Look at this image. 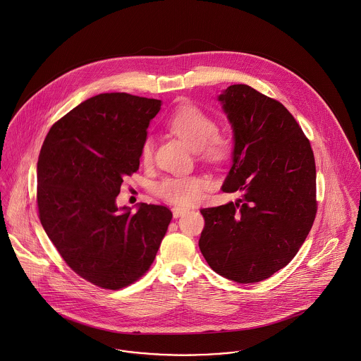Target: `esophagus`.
<instances>
[{
	"label": "esophagus",
	"instance_id": "34e87169",
	"mask_svg": "<svg viewBox=\"0 0 361 361\" xmlns=\"http://www.w3.org/2000/svg\"><path fill=\"white\" fill-rule=\"evenodd\" d=\"M188 211H189V209L185 208V207H178V205H175V207L172 208V215H173V218H179V216L185 215Z\"/></svg>",
	"mask_w": 361,
	"mask_h": 361
}]
</instances>
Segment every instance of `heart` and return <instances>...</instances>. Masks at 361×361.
I'll use <instances>...</instances> for the list:
<instances>
[{
	"instance_id": "1",
	"label": "heart",
	"mask_w": 361,
	"mask_h": 361,
	"mask_svg": "<svg viewBox=\"0 0 361 361\" xmlns=\"http://www.w3.org/2000/svg\"><path fill=\"white\" fill-rule=\"evenodd\" d=\"M168 128L189 147L198 150L201 159L212 164L225 163L231 154L229 136L219 133L216 121L195 104L179 106L168 120ZM153 159V139L147 136L140 147V160L150 164ZM208 180L200 175L166 176L156 185V193L169 202L189 205L198 201Z\"/></svg>"
}]
</instances>
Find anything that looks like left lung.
I'll use <instances>...</instances> for the list:
<instances>
[{
	"label": "left lung",
	"mask_w": 361,
	"mask_h": 361,
	"mask_svg": "<svg viewBox=\"0 0 361 361\" xmlns=\"http://www.w3.org/2000/svg\"><path fill=\"white\" fill-rule=\"evenodd\" d=\"M218 100L233 130V164L222 185L241 197L202 208L200 251L214 271L258 283L291 262L316 218V164L307 137L277 100L235 84Z\"/></svg>",
	"instance_id": "obj_1"
}]
</instances>
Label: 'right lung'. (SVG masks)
Here are the masks:
<instances>
[{"mask_svg": "<svg viewBox=\"0 0 361 361\" xmlns=\"http://www.w3.org/2000/svg\"><path fill=\"white\" fill-rule=\"evenodd\" d=\"M161 100L126 92L87 99L52 126L37 163L41 225L65 262L87 281L120 290L154 261L172 212L140 202L118 208L123 178L139 169L140 147Z\"/></svg>", "mask_w": 361, "mask_h": 361, "instance_id": "1", "label": "right lung"}]
</instances>
